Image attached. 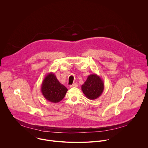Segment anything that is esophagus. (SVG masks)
Instances as JSON below:
<instances>
[{
    "label": "esophagus",
    "mask_w": 148,
    "mask_h": 148,
    "mask_svg": "<svg viewBox=\"0 0 148 148\" xmlns=\"http://www.w3.org/2000/svg\"><path fill=\"white\" fill-rule=\"evenodd\" d=\"M78 87V84L77 82L73 84V85L70 86V87Z\"/></svg>",
    "instance_id": "1"
}]
</instances>
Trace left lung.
Segmentation results:
<instances>
[{
	"label": "left lung",
	"instance_id": "8db88e82",
	"mask_svg": "<svg viewBox=\"0 0 148 148\" xmlns=\"http://www.w3.org/2000/svg\"><path fill=\"white\" fill-rule=\"evenodd\" d=\"M81 90L87 98L95 99L99 98L103 91V81L97 74H91L81 86Z\"/></svg>",
	"mask_w": 148,
	"mask_h": 148
}]
</instances>
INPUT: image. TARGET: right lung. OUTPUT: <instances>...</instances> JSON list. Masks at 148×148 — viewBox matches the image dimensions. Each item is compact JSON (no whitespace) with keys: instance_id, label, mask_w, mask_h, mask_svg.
<instances>
[{"instance_id":"add662e5","label":"right lung","mask_w":148,"mask_h":148,"mask_svg":"<svg viewBox=\"0 0 148 148\" xmlns=\"http://www.w3.org/2000/svg\"><path fill=\"white\" fill-rule=\"evenodd\" d=\"M68 90L57 79L53 73H48L45 77L41 86V92L49 101L57 103L65 97Z\"/></svg>"}]
</instances>
